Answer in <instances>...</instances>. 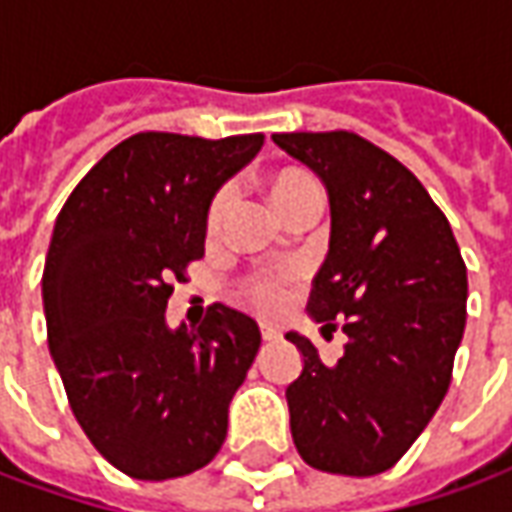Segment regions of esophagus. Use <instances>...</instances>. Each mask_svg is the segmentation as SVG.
I'll return each instance as SVG.
<instances>
[{
    "instance_id": "34e87169",
    "label": "esophagus",
    "mask_w": 512,
    "mask_h": 512,
    "mask_svg": "<svg viewBox=\"0 0 512 512\" xmlns=\"http://www.w3.org/2000/svg\"><path fill=\"white\" fill-rule=\"evenodd\" d=\"M260 335H263V341H277L282 332L280 327H274V324H260Z\"/></svg>"
}]
</instances>
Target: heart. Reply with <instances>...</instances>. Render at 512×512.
Wrapping results in <instances>:
<instances>
[{"instance_id": "heart-1", "label": "heart", "mask_w": 512, "mask_h": 512, "mask_svg": "<svg viewBox=\"0 0 512 512\" xmlns=\"http://www.w3.org/2000/svg\"><path fill=\"white\" fill-rule=\"evenodd\" d=\"M266 194L271 207L277 210V216L288 219L293 210L313 205V202H321V185H318V180L310 171L282 169L268 177ZM230 210L232 191L230 188H221L219 196L210 205V213H207V230H210V235H216L224 227ZM282 296H285V285L280 280H274V277H252V280L246 282V299L257 310H266V313L277 310L282 305Z\"/></svg>"}]
</instances>
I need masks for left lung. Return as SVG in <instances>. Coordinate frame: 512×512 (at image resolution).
Returning <instances> with one entry per match:
<instances>
[{"instance_id":"left-lung-1","label":"left lung","mask_w":512,"mask_h":512,"mask_svg":"<svg viewBox=\"0 0 512 512\" xmlns=\"http://www.w3.org/2000/svg\"><path fill=\"white\" fill-rule=\"evenodd\" d=\"M282 152L327 188L330 252L307 313L343 318L335 366L299 332L302 374L288 385L291 435L307 466L380 474L405 455L452 382L468 280L452 227L410 171L355 132H280Z\"/></svg>"}]
</instances>
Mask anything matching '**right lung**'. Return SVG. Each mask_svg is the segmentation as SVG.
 I'll list each match as a JSON object with an SVG mask.
<instances>
[{"label":"right lung","instance_id":"obj_1","mask_svg":"<svg viewBox=\"0 0 512 512\" xmlns=\"http://www.w3.org/2000/svg\"><path fill=\"white\" fill-rule=\"evenodd\" d=\"M263 135L221 141L138 132L71 191L44 266L49 352L69 405L107 463L135 480L207 466L260 349L255 318L213 305L188 330L166 324L174 280L205 255L219 188Z\"/></svg>","mask_w":512,"mask_h":512}]
</instances>
